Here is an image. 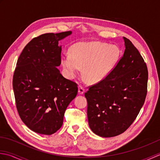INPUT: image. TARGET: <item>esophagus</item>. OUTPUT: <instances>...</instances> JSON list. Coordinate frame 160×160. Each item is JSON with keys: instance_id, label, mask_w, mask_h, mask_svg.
<instances>
[{"instance_id": "1", "label": "esophagus", "mask_w": 160, "mask_h": 160, "mask_svg": "<svg viewBox=\"0 0 160 160\" xmlns=\"http://www.w3.org/2000/svg\"><path fill=\"white\" fill-rule=\"evenodd\" d=\"M84 91H85V90H84V87H82V86H80L79 87H78V93L79 94H83L84 93Z\"/></svg>"}]
</instances>
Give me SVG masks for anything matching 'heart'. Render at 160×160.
<instances>
[{"mask_svg": "<svg viewBox=\"0 0 160 160\" xmlns=\"http://www.w3.org/2000/svg\"><path fill=\"white\" fill-rule=\"evenodd\" d=\"M120 50L115 45L100 42H78L71 47L70 54L61 58V64L70 77H74L83 69L87 82L95 84L105 79L120 58Z\"/></svg>", "mask_w": 160, "mask_h": 160, "instance_id": "obj_1", "label": "heart"}]
</instances>
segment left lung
Listing matches in <instances>:
<instances>
[{
  "mask_svg": "<svg viewBox=\"0 0 160 160\" xmlns=\"http://www.w3.org/2000/svg\"><path fill=\"white\" fill-rule=\"evenodd\" d=\"M124 40V53L112 72L84 93L89 127L100 137L117 136L127 131L147 94V64L131 40L125 37Z\"/></svg>",
  "mask_w": 160,
  "mask_h": 160,
  "instance_id": "obj_1",
  "label": "left lung"
}]
</instances>
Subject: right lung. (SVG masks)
<instances>
[{
    "instance_id": "obj_1",
    "label": "right lung",
    "mask_w": 160,
    "mask_h": 160,
    "mask_svg": "<svg viewBox=\"0 0 160 160\" xmlns=\"http://www.w3.org/2000/svg\"><path fill=\"white\" fill-rule=\"evenodd\" d=\"M71 31L47 33L33 38L20 53L13 76L16 108L25 124L37 133L52 135L63 123L64 114L77 96L78 84L64 78L60 40Z\"/></svg>"
}]
</instances>
